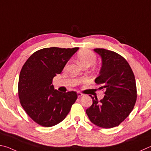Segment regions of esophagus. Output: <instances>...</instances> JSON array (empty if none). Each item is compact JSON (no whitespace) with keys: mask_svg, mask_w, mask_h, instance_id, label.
<instances>
[{"mask_svg":"<svg viewBox=\"0 0 151 151\" xmlns=\"http://www.w3.org/2000/svg\"><path fill=\"white\" fill-rule=\"evenodd\" d=\"M83 93H81V92H78V97H81L83 96Z\"/></svg>","mask_w":151,"mask_h":151,"instance_id":"esophagus-1","label":"esophagus"}]
</instances>
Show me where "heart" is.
<instances>
[{
  "mask_svg": "<svg viewBox=\"0 0 151 151\" xmlns=\"http://www.w3.org/2000/svg\"><path fill=\"white\" fill-rule=\"evenodd\" d=\"M78 57L81 64L84 66L91 65L97 60L96 54L91 50L88 49L82 50L79 52Z\"/></svg>",
  "mask_w": 151,
  "mask_h": 151,
  "instance_id": "obj_1",
  "label": "heart"
}]
</instances>
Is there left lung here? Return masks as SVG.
Wrapping results in <instances>:
<instances>
[{
  "mask_svg": "<svg viewBox=\"0 0 151 151\" xmlns=\"http://www.w3.org/2000/svg\"><path fill=\"white\" fill-rule=\"evenodd\" d=\"M94 51L101 55L102 67L95 80L105 90L104 98L98 101L91 97L92 104L86 113L92 123L104 129L118 126L133 111L137 100L135 78L131 66L120 54L104 48Z\"/></svg>",
  "mask_w": 151,
  "mask_h": 151,
  "instance_id": "left-lung-1",
  "label": "left lung"
}]
</instances>
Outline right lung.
I'll list each match as a JSON object with an SVG mask.
<instances>
[{
    "instance_id": "1",
    "label": "right lung",
    "mask_w": 151,
    "mask_h": 151,
    "mask_svg": "<svg viewBox=\"0 0 151 151\" xmlns=\"http://www.w3.org/2000/svg\"><path fill=\"white\" fill-rule=\"evenodd\" d=\"M79 47H46L33 53L21 69L18 85L20 103L38 125L49 127L65 118L78 99L76 91L54 89L53 78L62 72Z\"/></svg>"
}]
</instances>
